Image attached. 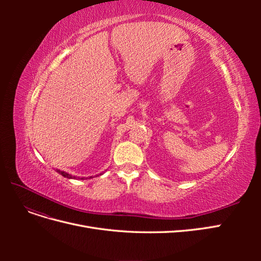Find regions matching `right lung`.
Instances as JSON below:
<instances>
[{
    "label": "right lung",
    "instance_id": "1",
    "mask_svg": "<svg viewBox=\"0 0 261 261\" xmlns=\"http://www.w3.org/2000/svg\"><path fill=\"white\" fill-rule=\"evenodd\" d=\"M57 172L59 173V174H61L62 176H64V177H67V178H76V176H73V175H70V174H68V173H66V172H64V171H61V170H57ZM100 175H102V173H100ZM98 176V175H97ZM92 176H90V178H91ZM85 177H82L81 179H84Z\"/></svg>",
    "mask_w": 261,
    "mask_h": 261
}]
</instances>
